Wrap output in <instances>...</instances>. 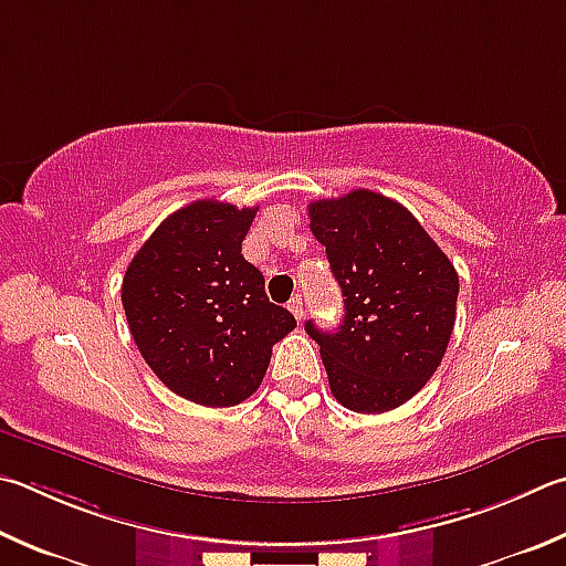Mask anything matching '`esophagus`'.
Here are the masks:
<instances>
[{
  "label": "esophagus",
  "instance_id": "34e87169",
  "mask_svg": "<svg viewBox=\"0 0 566 566\" xmlns=\"http://www.w3.org/2000/svg\"><path fill=\"white\" fill-rule=\"evenodd\" d=\"M290 312H292V314L302 322V316H304V302H302V294H294V296H292V302H290Z\"/></svg>",
  "mask_w": 566,
  "mask_h": 566
}]
</instances>
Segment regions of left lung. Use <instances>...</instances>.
<instances>
[{
	"label": "left lung",
	"mask_w": 566,
	"mask_h": 566,
	"mask_svg": "<svg viewBox=\"0 0 566 566\" xmlns=\"http://www.w3.org/2000/svg\"><path fill=\"white\" fill-rule=\"evenodd\" d=\"M310 228L344 294V322L304 328L322 352L334 398L386 413L426 386L455 326L458 272L403 205L374 190L310 202Z\"/></svg>",
	"instance_id": "obj_1"
}]
</instances>
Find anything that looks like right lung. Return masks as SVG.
<instances>
[{"label":"right lung","mask_w":566,"mask_h":566,"mask_svg":"<svg viewBox=\"0 0 566 566\" xmlns=\"http://www.w3.org/2000/svg\"><path fill=\"white\" fill-rule=\"evenodd\" d=\"M256 208L195 200L168 214L133 256L120 286L140 356L172 394L238 406L260 388L272 346L296 318L264 294L242 256Z\"/></svg>","instance_id":"right-lung-1"}]
</instances>
